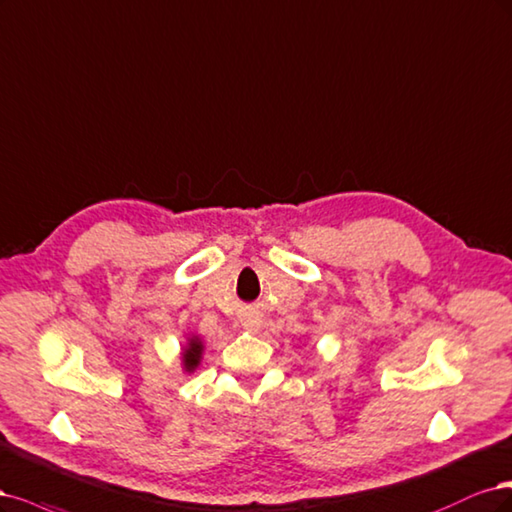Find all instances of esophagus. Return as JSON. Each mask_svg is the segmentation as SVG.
<instances>
[{
	"instance_id": "obj_1",
	"label": "esophagus",
	"mask_w": 512,
	"mask_h": 512,
	"mask_svg": "<svg viewBox=\"0 0 512 512\" xmlns=\"http://www.w3.org/2000/svg\"><path fill=\"white\" fill-rule=\"evenodd\" d=\"M244 325H246V327H251V329H257V327H259V321H255V319H251V321H246V323H244Z\"/></svg>"
}]
</instances>
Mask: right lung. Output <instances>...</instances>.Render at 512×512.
<instances>
[{
    "mask_svg": "<svg viewBox=\"0 0 512 512\" xmlns=\"http://www.w3.org/2000/svg\"><path fill=\"white\" fill-rule=\"evenodd\" d=\"M202 351H204V346H202L200 338H191L189 346H187L185 353H183V364H185L187 372H193L197 368V364H200Z\"/></svg>",
    "mask_w": 512,
    "mask_h": 512,
    "instance_id": "1",
    "label": "right lung"
}]
</instances>
